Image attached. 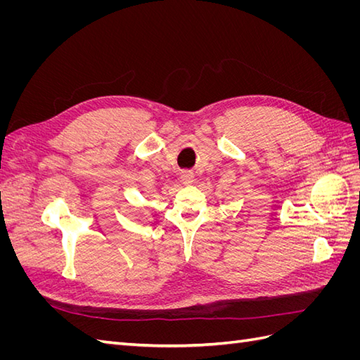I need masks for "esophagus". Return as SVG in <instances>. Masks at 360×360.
Wrapping results in <instances>:
<instances>
[{
  "mask_svg": "<svg viewBox=\"0 0 360 360\" xmlns=\"http://www.w3.org/2000/svg\"><path fill=\"white\" fill-rule=\"evenodd\" d=\"M180 179H181V183L184 184V186H191V184L193 183V176H192V172H189V171H184Z\"/></svg>",
  "mask_w": 360,
  "mask_h": 360,
  "instance_id": "1",
  "label": "esophagus"
}]
</instances>
